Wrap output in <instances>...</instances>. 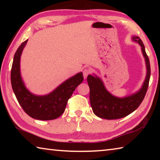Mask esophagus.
<instances>
[{
  "mask_svg": "<svg viewBox=\"0 0 160 160\" xmlns=\"http://www.w3.org/2000/svg\"><path fill=\"white\" fill-rule=\"evenodd\" d=\"M82 73H83V76L85 78H87V77H88V75L90 73V70L89 68H85L82 71Z\"/></svg>",
  "mask_w": 160,
  "mask_h": 160,
  "instance_id": "obj_1",
  "label": "esophagus"
}]
</instances>
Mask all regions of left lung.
Wrapping results in <instances>:
<instances>
[{
  "label": "left lung",
  "instance_id": "8db88e82",
  "mask_svg": "<svg viewBox=\"0 0 160 160\" xmlns=\"http://www.w3.org/2000/svg\"><path fill=\"white\" fill-rule=\"evenodd\" d=\"M132 40L140 45L145 57L147 66V75L145 82L138 92L130 96L118 98L107 90L100 78L89 75L87 80L90 88V104L94 114L99 118L112 120L125 117L140 106L147 92L150 78V61L142 40L138 37H132Z\"/></svg>",
  "mask_w": 160,
  "mask_h": 160
}]
</instances>
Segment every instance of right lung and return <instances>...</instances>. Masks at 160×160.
<instances>
[{"mask_svg":"<svg viewBox=\"0 0 160 160\" xmlns=\"http://www.w3.org/2000/svg\"><path fill=\"white\" fill-rule=\"evenodd\" d=\"M28 40L22 43L13 58L10 75L13 92L22 108L32 118L43 121L56 119L63 114L68 100L83 81L82 72L68 79L47 95L33 94L26 88L20 75V56Z\"/></svg>","mask_w":160,"mask_h":160,"instance_id":"right-lung-1","label":"right lung"}]
</instances>
